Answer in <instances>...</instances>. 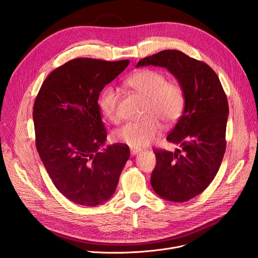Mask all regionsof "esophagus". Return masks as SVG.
Instances as JSON below:
<instances>
[{"label":"esophagus","instance_id":"esophagus-1","mask_svg":"<svg viewBox=\"0 0 258 258\" xmlns=\"http://www.w3.org/2000/svg\"><path fill=\"white\" fill-rule=\"evenodd\" d=\"M138 153H140V150H138V148H131V155L132 156H135V155H137Z\"/></svg>","mask_w":258,"mask_h":258}]
</instances>
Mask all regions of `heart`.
Masks as SVG:
<instances>
[{"label":"heart","instance_id":"obj_1","mask_svg":"<svg viewBox=\"0 0 258 258\" xmlns=\"http://www.w3.org/2000/svg\"><path fill=\"white\" fill-rule=\"evenodd\" d=\"M134 93L146 99L142 121L128 122L113 134L115 142L126 144L133 148H141L152 144L162 132L163 121L166 125L177 122L183 114L185 95L182 87L175 81H167L165 74L154 69H142L125 81ZM119 94L112 88L102 90L98 106L105 119L118 122Z\"/></svg>","mask_w":258,"mask_h":258}]
</instances>
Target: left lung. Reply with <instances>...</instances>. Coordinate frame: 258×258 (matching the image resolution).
<instances>
[{
  "instance_id": "8db88e82",
  "label": "left lung",
  "mask_w": 258,
  "mask_h": 258,
  "mask_svg": "<svg viewBox=\"0 0 258 258\" xmlns=\"http://www.w3.org/2000/svg\"><path fill=\"white\" fill-rule=\"evenodd\" d=\"M162 67L182 87L185 106L166 140L182 150H155L157 163L151 184L170 202H186L203 192L218 173L226 151L228 100L211 68L179 50H163L138 61L136 67Z\"/></svg>"
}]
</instances>
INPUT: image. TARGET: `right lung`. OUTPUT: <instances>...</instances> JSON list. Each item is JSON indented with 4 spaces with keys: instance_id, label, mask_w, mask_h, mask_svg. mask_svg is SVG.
<instances>
[{
    "instance_id": "obj_1",
    "label": "right lung",
    "mask_w": 258,
    "mask_h": 258,
    "mask_svg": "<svg viewBox=\"0 0 258 258\" xmlns=\"http://www.w3.org/2000/svg\"><path fill=\"white\" fill-rule=\"evenodd\" d=\"M130 60L75 58L52 71L33 105L35 144L54 186L78 205L110 199L130 158L128 146L108 145L99 94Z\"/></svg>"
}]
</instances>
